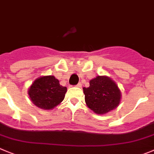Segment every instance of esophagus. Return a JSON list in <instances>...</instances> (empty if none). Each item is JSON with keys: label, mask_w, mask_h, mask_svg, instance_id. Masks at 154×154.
<instances>
[{"label": "esophagus", "mask_w": 154, "mask_h": 154, "mask_svg": "<svg viewBox=\"0 0 154 154\" xmlns=\"http://www.w3.org/2000/svg\"><path fill=\"white\" fill-rule=\"evenodd\" d=\"M76 86H77V87H82V84H81V83H78V84H77Z\"/></svg>", "instance_id": "esophagus-1"}]
</instances>
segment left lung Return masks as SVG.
I'll use <instances>...</instances> for the list:
<instances>
[{"label":"left lung","mask_w":154,"mask_h":154,"mask_svg":"<svg viewBox=\"0 0 154 154\" xmlns=\"http://www.w3.org/2000/svg\"><path fill=\"white\" fill-rule=\"evenodd\" d=\"M87 106L95 113L106 114L115 109L122 97L117 84L106 76H98L90 81V87H84Z\"/></svg>","instance_id":"8db88e82"}]
</instances>
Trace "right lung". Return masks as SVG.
Wrapping results in <instances>:
<instances>
[{
	"mask_svg": "<svg viewBox=\"0 0 154 154\" xmlns=\"http://www.w3.org/2000/svg\"><path fill=\"white\" fill-rule=\"evenodd\" d=\"M66 92L67 87L60 85L59 80L49 75L37 78L29 88L28 94L37 107L49 110L63 101Z\"/></svg>",
	"mask_w": 154,
	"mask_h": 154,
	"instance_id": "add662e5",
	"label": "right lung"
}]
</instances>
